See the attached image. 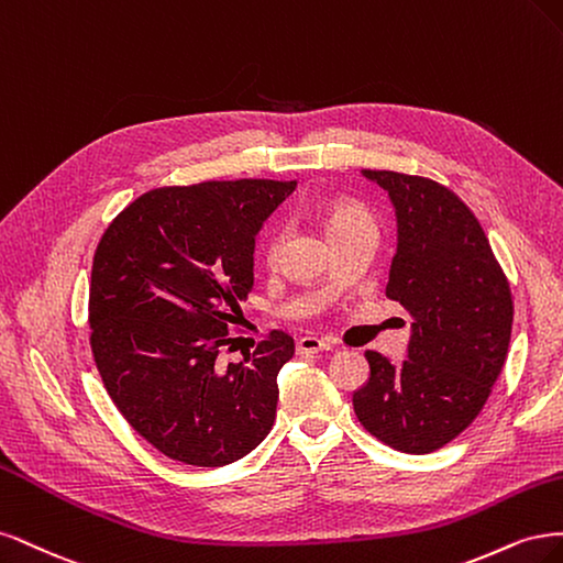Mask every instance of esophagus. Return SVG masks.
I'll return each instance as SVG.
<instances>
[{
  "label": "esophagus",
  "instance_id": "1",
  "mask_svg": "<svg viewBox=\"0 0 563 563\" xmlns=\"http://www.w3.org/2000/svg\"><path fill=\"white\" fill-rule=\"evenodd\" d=\"M332 343L328 339H320V336H301L297 341V353L299 355H316L322 351H330Z\"/></svg>",
  "mask_w": 563,
  "mask_h": 563
}]
</instances>
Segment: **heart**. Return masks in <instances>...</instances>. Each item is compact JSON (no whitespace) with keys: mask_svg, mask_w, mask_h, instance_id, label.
<instances>
[{"mask_svg":"<svg viewBox=\"0 0 563 563\" xmlns=\"http://www.w3.org/2000/svg\"><path fill=\"white\" fill-rule=\"evenodd\" d=\"M365 227L374 229V217L365 206L346 201V198H339V201H332L328 208H324V229H328L332 241L339 239V235H346L355 229H365ZM280 245H283V231L274 229V233H271V239L266 243L268 262H274L278 257Z\"/></svg>","mask_w":563,"mask_h":563,"instance_id":"b5f03b06","label":"heart"}]
</instances>
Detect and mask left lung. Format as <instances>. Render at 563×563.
I'll use <instances>...</instances> for the list:
<instances>
[{
    "mask_svg": "<svg viewBox=\"0 0 563 563\" xmlns=\"http://www.w3.org/2000/svg\"><path fill=\"white\" fill-rule=\"evenodd\" d=\"M390 196L397 252L386 295L411 316L400 367L367 351L357 421L405 453L438 451L473 423L503 372L512 334L510 283L477 217L430 177L362 170Z\"/></svg>",
    "mask_w": 563,
    "mask_h": 563,
    "instance_id": "left-lung-1",
    "label": "left lung"
}]
</instances>
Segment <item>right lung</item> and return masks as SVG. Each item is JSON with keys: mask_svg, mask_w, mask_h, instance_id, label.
I'll return each instance as SVG.
<instances>
[{"mask_svg": "<svg viewBox=\"0 0 563 563\" xmlns=\"http://www.w3.org/2000/svg\"><path fill=\"white\" fill-rule=\"evenodd\" d=\"M295 187H158L102 233L90 271V351L123 419L163 456L222 467L274 428L276 378L295 339L271 330L243 362L222 365L220 355L255 283V235Z\"/></svg>", "mask_w": 563, "mask_h": 563, "instance_id": "right-lung-1", "label": "right lung"}]
</instances>
